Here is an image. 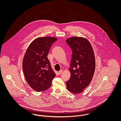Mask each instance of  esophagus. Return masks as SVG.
I'll list each match as a JSON object with an SVG mask.
<instances>
[{
    "label": "esophagus",
    "instance_id": "1",
    "mask_svg": "<svg viewBox=\"0 0 121 121\" xmlns=\"http://www.w3.org/2000/svg\"><path fill=\"white\" fill-rule=\"evenodd\" d=\"M63 70H60V71H59V72H58V74L59 75V74H61V73H62L63 72Z\"/></svg>",
    "mask_w": 121,
    "mask_h": 121
}]
</instances>
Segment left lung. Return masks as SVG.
Segmentation results:
<instances>
[{
	"label": "left lung",
	"mask_w": 121,
	"mask_h": 121,
	"mask_svg": "<svg viewBox=\"0 0 121 121\" xmlns=\"http://www.w3.org/2000/svg\"><path fill=\"white\" fill-rule=\"evenodd\" d=\"M66 42L73 53L69 70L71 77L66 82L67 89L73 93L82 92L92 80L95 70V58L92 46L87 39L72 37Z\"/></svg>",
	"instance_id": "left-lung-1"
}]
</instances>
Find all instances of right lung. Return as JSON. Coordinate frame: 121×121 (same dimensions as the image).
<instances>
[{
	"label": "right lung",
	"mask_w": 121,
	"mask_h": 121,
	"mask_svg": "<svg viewBox=\"0 0 121 121\" xmlns=\"http://www.w3.org/2000/svg\"><path fill=\"white\" fill-rule=\"evenodd\" d=\"M57 39L53 37L37 38L29 44L24 54V75L29 85L37 92L49 88L56 76L47 56L52 44Z\"/></svg>",
	"instance_id": "right-lung-1"
}]
</instances>
